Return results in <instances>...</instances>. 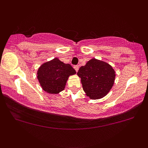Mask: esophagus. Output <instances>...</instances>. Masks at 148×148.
<instances>
[{"label": "esophagus", "instance_id": "1", "mask_svg": "<svg viewBox=\"0 0 148 148\" xmlns=\"http://www.w3.org/2000/svg\"><path fill=\"white\" fill-rule=\"evenodd\" d=\"M74 68L76 70V72H78V70H79V66H78V65H74Z\"/></svg>", "mask_w": 148, "mask_h": 148}]
</instances>
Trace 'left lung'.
I'll use <instances>...</instances> for the list:
<instances>
[{
    "instance_id": "1",
    "label": "left lung",
    "mask_w": 148,
    "mask_h": 148,
    "mask_svg": "<svg viewBox=\"0 0 148 148\" xmlns=\"http://www.w3.org/2000/svg\"><path fill=\"white\" fill-rule=\"evenodd\" d=\"M77 75L81 78L83 89L92 99L106 96L114 84L115 74L109 64L91 59L80 67Z\"/></svg>"
}]
</instances>
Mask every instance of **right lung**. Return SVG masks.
Listing matches in <instances>:
<instances>
[{"label":"right lung","instance_id":"add662e5","mask_svg":"<svg viewBox=\"0 0 148 148\" xmlns=\"http://www.w3.org/2000/svg\"><path fill=\"white\" fill-rule=\"evenodd\" d=\"M76 74L69 64H64L58 58L45 62L37 71V79L42 89L51 94H57L64 90L68 77Z\"/></svg>","mask_w":148,"mask_h":148}]
</instances>
